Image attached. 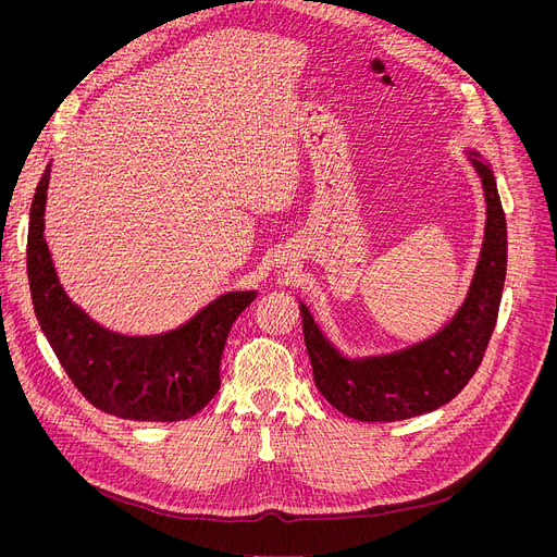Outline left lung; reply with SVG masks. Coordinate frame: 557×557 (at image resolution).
Masks as SVG:
<instances>
[{"label":"left lung","instance_id":"8db88e82","mask_svg":"<svg viewBox=\"0 0 557 557\" xmlns=\"http://www.w3.org/2000/svg\"><path fill=\"white\" fill-rule=\"evenodd\" d=\"M483 185L485 232L476 269L449 323L424 341L395 352L347 357L327 338L300 300L305 345L315 388L359 422H397L451 401L481 366L499 315L506 282L508 234L494 171L479 151H465Z\"/></svg>","mask_w":557,"mask_h":557}]
</instances>
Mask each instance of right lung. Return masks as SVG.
<instances>
[{"label": "right lung", "instance_id": "add662e5", "mask_svg": "<svg viewBox=\"0 0 557 557\" xmlns=\"http://www.w3.org/2000/svg\"><path fill=\"white\" fill-rule=\"evenodd\" d=\"M51 164L28 214L26 273L40 330L83 397L110 416L135 422H178L196 416L221 386V357L237 315L257 290H227L181 327L126 336L101 327L70 300L45 242Z\"/></svg>", "mask_w": 557, "mask_h": 557}]
</instances>
